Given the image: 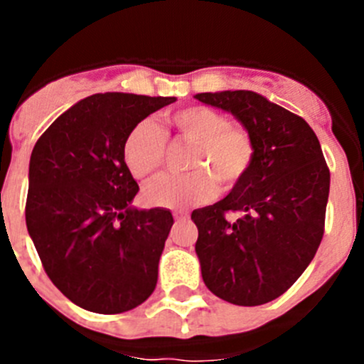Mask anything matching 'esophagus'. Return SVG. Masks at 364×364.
<instances>
[{"label":"esophagus","instance_id":"esophagus-1","mask_svg":"<svg viewBox=\"0 0 364 364\" xmlns=\"http://www.w3.org/2000/svg\"><path fill=\"white\" fill-rule=\"evenodd\" d=\"M175 218L176 220H186V218H188V211H184V210H180V211H175Z\"/></svg>","mask_w":364,"mask_h":364}]
</instances>
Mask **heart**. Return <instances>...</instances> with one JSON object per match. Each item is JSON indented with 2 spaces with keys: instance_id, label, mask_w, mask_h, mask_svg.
I'll use <instances>...</instances> for the list:
<instances>
[{
  "instance_id": "b5f03b06",
  "label": "heart",
  "mask_w": 364,
  "mask_h": 364,
  "mask_svg": "<svg viewBox=\"0 0 364 364\" xmlns=\"http://www.w3.org/2000/svg\"><path fill=\"white\" fill-rule=\"evenodd\" d=\"M167 122L182 140L195 144L188 175H159L144 188V200L154 208L178 210L213 200L222 188H233L246 176L255 156L252 134L230 124L226 114L191 105L175 111ZM127 171L134 178L153 175L166 156V136L153 120H142L127 133L122 146Z\"/></svg>"
}]
</instances>
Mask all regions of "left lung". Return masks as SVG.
Segmentation results:
<instances>
[{
  "instance_id": "8db88e82",
  "label": "left lung",
  "mask_w": 364,
  "mask_h": 364,
  "mask_svg": "<svg viewBox=\"0 0 364 364\" xmlns=\"http://www.w3.org/2000/svg\"><path fill=\"white\" fill-rule=\"evenodd\" d=\"M252 134L255 156L230 195L191 213L204 284L217 297L259 306L281 297L323 240L330 171L314 129L253 91L200 92ZM228 213L240 217L228 221Z\"/></svg>"
}]
</instances>
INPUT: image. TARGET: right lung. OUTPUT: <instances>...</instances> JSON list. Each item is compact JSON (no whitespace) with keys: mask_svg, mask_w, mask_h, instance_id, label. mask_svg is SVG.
I'll return each instance as SVG.
<instances>
[{"mask_svg":"<svg viewBox=\"0 0 364 364\" xmlns=\"http://www.w3.org/2000/svg\"><path fill=\"white\" fill-rule=\"evenodd\" d=\"M175 100L87 96L58 117L32 149L28 235L53 284L83 310L129 311L156 286L173 215L131 205L138 184L122 146L138 122Z\"/></svg>","mask_w":364,"mask_h":364,"instance_id":"right-lung-1","label":"right lung"}]
</instances>
